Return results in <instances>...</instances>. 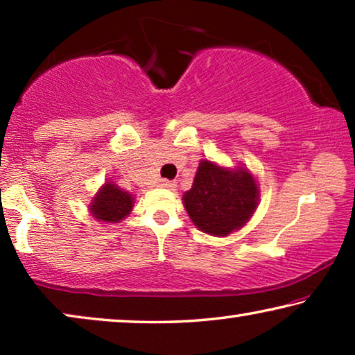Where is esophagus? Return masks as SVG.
Masks as SVG:
<instances>
[{
  "label": "esophagus",
  "mask_w": 355,
  "mask_h": 355,
  "mask_svg": "<svg viewBox=\"0 0 355 355\" xmlns=\"http://www.w3.org/2000/svg\"><path fill=\"white\" fill-rule=\"evenodd\" d=\"M158 184H159V187H164V189H174V187H176V182L169 181V179H159Z\"/></svg>",
  "instance_id": "obj_1"
}]
</instances>
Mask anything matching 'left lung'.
Masks as SVG:
<instances>
[{"label": "left lung", "mask_w": 355, "mask_h": 355, "mask_svg": "<svg viewBox=\"0 0 355 355\" xmlns=\"http://www.w3.org/2000/svg\"><path fill=\"white\" fill-rule=\"evenodd\" d=\"M182 200L197 227L213 236H227L249 221L257 208L259 189L247 169L230 171L202 159L193 186Z\"/></svg>", "instance_id": "1"}]
</instances>
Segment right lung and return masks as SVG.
Here are the masks:
<instances>
[{"label": "right lung", "mask_w": 355, "mask_h": 355, "mask_svg": "<svg viewBox=\"0 0 355 355\" xmlns=\"http://www.w3.org/2000/svg\"><path fill=\"white\" fill-rule=\"evenodd\" d=\"M130 210H132V196L121 191L111 182L100 189L92 205V215L105 223H118L128 216Z\"/></svg>", "instance_id": "obj_1"}]
</instances>
